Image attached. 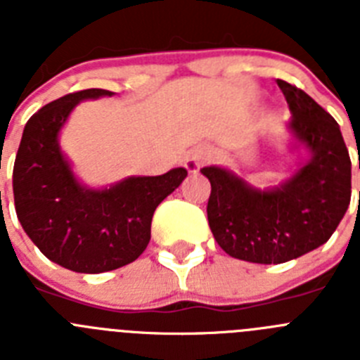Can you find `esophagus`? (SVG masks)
I'll return each instance as SVG.
<instances>
[{"label":"esophagus","instance_id":"34e87169","mask_svg":"<svg viewBox=\"0 0 360 360\" xmlns=\"http://www.w3.org/2000/svg\"><path fill=\"white\" fill-rule=\"evenodd\" d=\"M209 158H211V151H209L207 148H195L191 149L184 165H186V169L189 171V173H198L200 167H202Z\"/></svg>","mask_w":360,"mask_h":360}]
</instances>
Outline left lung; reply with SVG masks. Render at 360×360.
<instances>
[{"label":"left lung","instance_id":"8db88e82","mask_svg":"<svg viewBox=\"0 0 360 360\" xmlns=\"http://www.w3.org/2000/svg\"><path fill=\"white\" fill-rule=\"evenodd\" d=\"M292 117L287 129L307 157L272 187H254L234 171L209 165L207 218L212 236L229 256L278 265L330 240L352 198V162L341 128L328 111L278 79Z\"/></svg>","mask_w":360,"mask_h":360}]
</instances>
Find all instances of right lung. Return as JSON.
Instances as JSON below:
<instances>
[{"instance_id": "add662e5", "label": "right lung", "mask_w": 360, "mask_h": 360, "mask_svg": "<svg viewBox=\"0 0 360 360\" xmlns=\"http://www.w3.org/2000/svg\"><path fill=\"white\" fill-rule=\"evenodd\" d=\"M115 95L90 88L41 108L28 119L14 162L15 214L50 262L81 274H101L135 262L151 240L158 203L187 171L128 176L110 187H88L75 176L59 135L70 113L88 98Z\"/></svg>"}]
</instances>
